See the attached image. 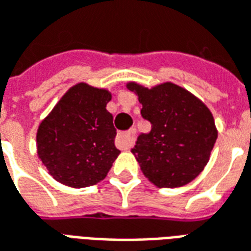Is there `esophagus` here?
Listing matches in <instances>:
<instances>
[{"label":"esophagus","mask_w":251,"mask_h":251,"mask_svg":"<svg viewBox=\"0 0 251 251\" xmlns=\"http://www.w3.org/2000/svg\"><path fill=\"white\" fill-rule=\"evenodd\" d=\"M132 140H134V132H120L116 136V143L117 146L123 149V150H127L132 146Z\"/></svg>","instance_id":"34e87169"}]
</instances>
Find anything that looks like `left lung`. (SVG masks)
Here are the masks:
<instances>
[{
  "label": "left lung",
  "mask_w": 251,
  "mask_h": 251,
  "mask_svg": "<svg viewBox=\"0 0 251 251\" xmlns=\"http://www.w3.org/2000/svg\"><path fill=\"white\" fill-rule=\"evenodd\" d=\"M139 96L140 115L151 123L132 149L147 178L158 188H177L201 173L218 132L212 113L201 101L174 83L146 89L127 85Z\"/></svg>",
  "instance_id": "1"
}]
</instances>
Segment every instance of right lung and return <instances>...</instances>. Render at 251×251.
Here are the masks:
<instances>
[{"label": "right lung", "instance_id": "1", "mask_svg": "<svg viewBox=\"0 0 251 251\" xmlns=\"http://www.w3.org/2000/svg\"><path fill=\"white\" fill-rule=\"evenodd\" d=\"M109 101L104 89L78 83L39 126L37 154L56 181L86 188L105 178L120 152Z\"/></svg>", "mask_w": 251, "mask_h": 251}]
</instances>
